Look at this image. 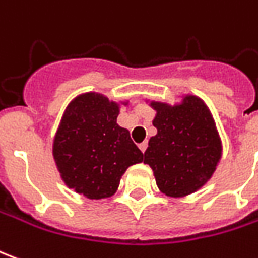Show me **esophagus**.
Returning a JSON list of instances; mask_svg holds the SVG:
<instances>
[{
    "mask_svg": "<svg viewBox=\"0 0 258 258\" xmlns=\"http://www.w3.org/2000/svg\"><path fill=\"white\" fill-rule=\"evenodd\" d=\"M147 147H148V143H147V141H144V143H141V144H138V148H140V150H141V152H145V150H147Z\"/></svg>",
    "mask_w": 258,
    "mask_h": 258,
    "instance_id": "1",
    "label": "esophagus"
}]
</instances>
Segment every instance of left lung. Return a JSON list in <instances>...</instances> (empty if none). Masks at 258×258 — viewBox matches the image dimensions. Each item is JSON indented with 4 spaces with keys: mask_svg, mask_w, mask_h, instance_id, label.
Segmentation results:
<instances>
[{
    "mask_svg": "<svg viewBox=\"0 0 258 258\" xmlns=\"http://www.w3.org/2000/svg\"><path fill=\"white\" fill-rule=\"evenodd\" d=\"M157 111L144 152V164L151 166L159 190L182 198L201 189L210 179L222 158V141L213 117L202 99L183 97L180 104L151 101Z\"/></svg>",
    "mask_w": 258,
    "mask_h": 258,
    "instance_id": "obj_1",
    "label": "left lung"
}]
</instances>
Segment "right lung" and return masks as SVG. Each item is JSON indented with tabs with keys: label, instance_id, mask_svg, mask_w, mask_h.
<instances>
[{
	"label": "right lung",
	"instance_id": "1",
	"mask_svg": "<svg viewBox=\"0 0 258 258\" xmlns=\"http://www.w3.org/2000/svg\"><path fill=\"white\" fill-rule=\"evenodd\" d=\"M120 107L99 93L72 100L53 140V158L63 182L89 199L115 194L127 168L143 152L117 124Z\"/></svg>",
	"mask_w": 258,
	"mask_h": 258
}]
</instances>
